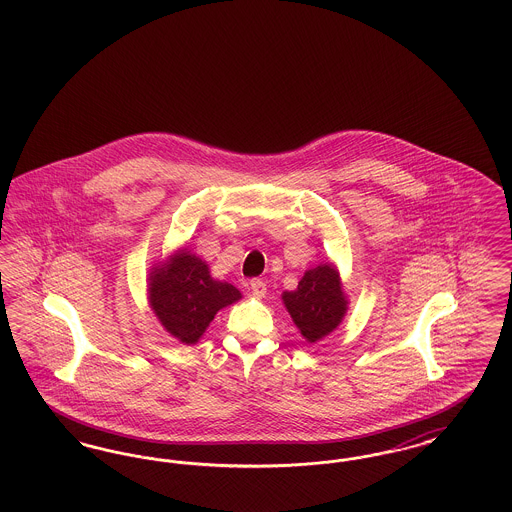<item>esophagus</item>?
<instances>
[{"instance_id": "34e87169", "label": "esophagus", "mask_w": 512, "mask_h": 512, "mask_svg": "<svg viewBox=\"0 0 512 512\" xmlns=\"http://www.w3.org/2000/svg\"><path fill=\"white\" fill-rule=\"evenodd\" d=\"M249 288H251V293H253L257 299L265 297V293H267V284H265L263 280H259V278L251 280V282H249Z\"/></svg>"}]
</instances>
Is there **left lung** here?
I'll return each instance as SVG.
<instances>
[{"label": "left lung", "mask_w": 512, "mask_h": 512, "mask_svg": "<svg viewBox=\"0 0 512 512\" xmlns=\"http://www.w3.org/2000/svg\"><path fill=\"white\" fill-rule=\"evenodd\" d=\"M286 311L301 336L309 343L326 338L341 324L347 313L340 270L334 263H322L305 270L293 292L282 293Z\"/></svg>", "instance_id": "left-lung-1"}]
</instances>
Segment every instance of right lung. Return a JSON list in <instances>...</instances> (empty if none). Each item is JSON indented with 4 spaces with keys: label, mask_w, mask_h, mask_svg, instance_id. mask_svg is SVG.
I'll use <instances>...</instances> for the list:
<instances>
[{
    "label": "right lung",
    "mask_w": 512,
    "mask_h": 512,
    "mask_svg": "<svg viewBox=\"0 0 512 512\" xmlns=\"http://www.w3.org/2000/svg\"><path fill=\"white\" fill-rule=\"evenodd\" d=\"M242 299V292L211 276L209 265L180 247L167 261L149 268L147 301L161 326L186 345H194L220 309Z\"/></svg>",
    "instance_id": "1"
}]
</instances>
